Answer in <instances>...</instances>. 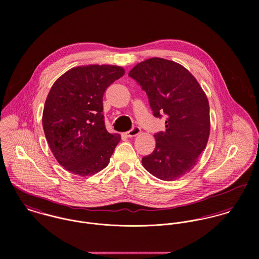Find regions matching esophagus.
Here are the masks:
<instances>
[{
  "instance_id": "esophagus-1",
  "label": "esophagus",
  "mask_w": 259,
  "mask_h": 259,
  "mask_svg": "<svg viewBox=\"0 0 259 259\" xmlns=\"http://www.w3.org/2000/svg\"><path fill=\"white\" fill-rule=\"evenodd\" d=\"M140 134H141V128L139 126H134L131 131L125 133V136L128 138H134V137L139 136Z\"/></svg>"
}]
</instances>
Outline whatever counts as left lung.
<instances>
[{"instance_id":"1","label":"left lung","mask_w":259,"mask_h":259,"mask_svg":"<svg viewBox=\"0 0 259 259\" xmlns=\"http://www.w3.org/2000/svg\"><path fill=\"white\" fill-rule=\"evenodd\" d=\"M128 75L146 91L153 115H166V130L154 135L155 148L143 157V165L161 181H176L196 165L206 147L210 133L206 95L185 67L161 58L138 64Z\"/></svg>"}]
</instances>
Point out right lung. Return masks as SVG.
<instances>
[{"mask_svg": "<svg viewBox=\"0 0 259 259\" xmlns=\"http://www.w3.org/2000/svg\"><path fill=\"white\" fill-rule=\"evenodd\" d=\"M123 74L118 66H81L53 84L44 107L42 127L56 159L70 172L93 176L109 164L120 136L106 128L103 97Z\"/></svg>", "mask_w": 259, "mask_h": 259, "instance_id": "obj_1", "label": "right lung"}]
</instances>
